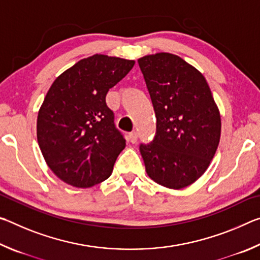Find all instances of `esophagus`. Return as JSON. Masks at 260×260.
Here are the masks:
<instances>
[{
	"instance_id": "obj_1",
	"label": "esophagus",
	"mask_w": 260,
	"mask_h": 260,
	"mask_svg": "<svg viewBox=\"0 0 260 260\" xmlns=\"http://www.w3.org/2000/svg\"><path fill=\"white\" fill-rule=\"evenodd\" d=\"M128 138L132 143H136V141H138V133L136 132H131L128 134Z\"/></svg>"
}]
</instances>
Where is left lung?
I'll return each instance as SVG.
<instances>
[{
	"instance_id": "8db88e82",
	"label": "left lung",
	"mask_w": 260,
	"mask_h": 260,
	"mask_svg": "<svg viewBox=\"0 0 260 260\" xmlns=\"http://www.w3.org/2000/svg\"><path fill=\"white\" fill-rule=\"evenodd\" d=\"M155 110L156 135L140 144L153 181L181 189L202 177L217 151L221 119L210 87L181 57L158 52L139 60Z\"/></svg>"
}]
</instances>
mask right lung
Returning a JSON list of instances; mask_svg holds the SVG:
<instances>
[{"mask_svg": "<svg viewBox=\"0 0 260 260\" xmlns=\"http://www.w3.org/2000/svg\"><path fill=\"white\" fill-rule=\"evenodd\" d=\"M135 61L94 55L56 79L38 114L37 136L43 158L61 181L88 188L107 180L126 140L105 102Z\"/></svg>", "mask_w": 260, "mask_h": 260, "instance_id": "1", "label": "right lung"}]
</instances>
